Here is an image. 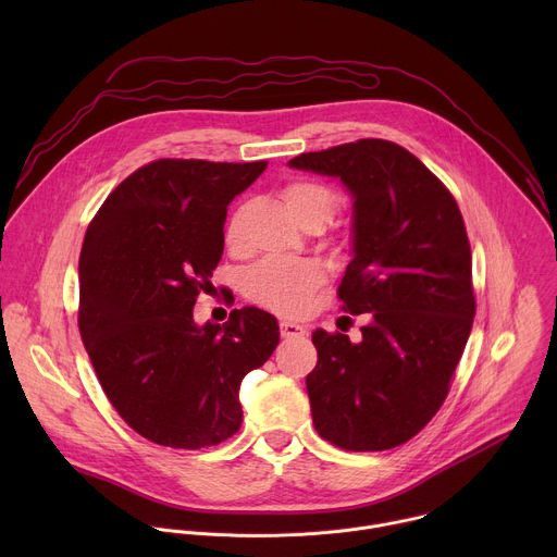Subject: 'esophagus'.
Listing matches in <instances>:
<instances>
[{
    "instance_id": "34e87169",
    "label": "esophagus",
    "mask_w": 557,
    "mask_h": 557,
    "mask_svg": "<svg viewBox=\"0 0 557 557\" xmlns=\"http://www.w3.org/2000/svg\"><path fill=\"white\" fill-rule=\"evenodd\" d=\"M280 333H282L284 339H293V337H304V335H308L306 326L295 324V322H288V320L280 322Z\"/></svg>"
}]
</instances>
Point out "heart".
Here are the masks:
<instances>
[{"instance_id": "heart-1", "label": "heart", "mask_w": 557, "mask_h": 557, "mask_svg": "<svg viewBox=\"0 0 557 557\" xmlns=\"http://www.w3.org/2000/svg\"><path fill=\"white\" fill-rule=\"evenodd\" d=\"M288 213L301 222L324 224L335 209L331 187L314 181H295L284 189ZM226 243H237V218L226 231ZM324 282V269L314 260L264 258L247 273V293L260 306L280 314H301L310 308L314 290Z\"/></svg>"}]
</instances>
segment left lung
Returning a JSON list of instances; mask_svg holds the SVG:
<instances>
[{
	"label": "left lung",
	"instance_id": "left-lung-1",
	"mask_svg": "<svg viewBox=\"0 0 557 557\" xmlns=\"http://www.w3.org/2000/svg\"><path fill=\"white\" fill-rule=\"evenodd\" d=\"M288 168L339 178L352 198L342 310L368 312L361 342L317 329L306 376L314 430L342 449L381 451L443 406L471 333V251L445 185L401 145L363 138L295 156Z\"/></svg>",
	"mask_w": 557,
	"mask_h": 557
}]
</instances>
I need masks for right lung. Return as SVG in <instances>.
<instances>
[{"instance_id":"obj_1","label":"right lung","mask_w":557,"mask_h":557,"mask_svg":"<svg viewBox=\"0 0 557 557\" xmlns=\"http://www.w3.org/2000/svg\"><path fill=\"white\" fill-rule=\"evenodd\" d=\"M258 163L163 161L127 176L88 226L78 331L110 404L151 443L200 449L243 423L240 383L280 342L256 306L196 324L194 304L224 251L231 200Z\"/></svg>"}]
</instances>
